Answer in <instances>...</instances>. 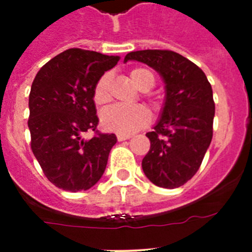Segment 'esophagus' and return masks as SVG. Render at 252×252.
<instances>
[{"mask_svg": "<svg viewBox=\"0 0 252 252\" xmlns=\"http://www.w3.org/2000/svg\"><path fill=\"white\" fill-rule=\"evenodd\" d=\"M130 137L131 136H127V135H121V133L117 135V140H119V141H125V140H128Z\"/></svg>", "mask_w": 252, "mask_h": 252, "instance_id": "obj_1", "label": "esophagus"}]
</instances>
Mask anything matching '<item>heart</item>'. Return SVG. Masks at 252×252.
<instances>
[{"label":"heart","mask_w":252,"mask_h":252,"mask_svg":"<svg viewBox=\"0 0 252 252\" xmlns=\"http://www.w3.org/2000/svg\"><path fill=\"white\" fill-rule=\"evenodd\" d=\"M131 81L141 91H149L155 83L153 73L145 68L132 69L130 73ZM111 74L106 73L98 79L93 90V99L97 104L103 106L111 99L110 94ZM150 121V112L144 106H116L110 107L102 112L101 124L106 130L121 135H131L140 128L145 127Z\"/></svg>","instance_id":"1"}]
</instances>
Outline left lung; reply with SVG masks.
I'll return each instance as SVG.
<instances>
[{"label":"left lung","instance_id":"8db88e82","mask_svg":"<svg viewBox=\"0 0 252 252\" xmlns=\"http://www.w3.org/2000/svg\"><path fill=\"white\" fill-rule=\"evenodd\" d=\"M136 60L159 73L165 98L151 132L142 170L155 186L174 189L197 173L212 141L215 102L212 87L199 66L170 50L131 51Z\"/></svg>","mask_w":252,"mask_h":252}]
</instances>
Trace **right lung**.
Returning <instances> with one entry per match:
<instances>
[{
  "instance_id": "add662e5",
  "label": "right lung",
  "mask_w": 252,
  "mask_h": 252,
  "mask_svg": "<svg viewBox=\"0 0 252 252\" xmlns=\"http://www.w3.org/2000/svg\"><path fill=\"white\" fill-rule=\"evenodd\" d=\"M120 57L68 49L40 69L29 95L31 150L51 183L69 192L92 188L102 178L115 133L95 131L93 90Z\"/></svg>"
}]
</instances>
